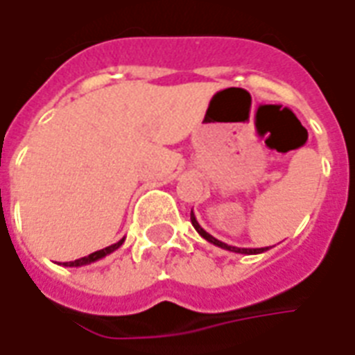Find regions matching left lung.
<instances>
[{"label":"left lung","instance_id":"1","mask_svg":"<svg viewBox=\"0 0 355 355\" xmlns=\"http://www.w3.org/2000/svg\"><path fill=\"white\" fill-rule=\"evenodd\" d=\"M190 220H192V226L196 228V232L200 234L201 238L207 239L209 243H213V245L220 247V249H226V251H232V253H241V254H259V253H264V251H268V247H261V249H245V247H234V245H228V243H224V241H220V239L213 238L209 232H205L203 228L200 226V223H198V218H196V215H193V211L190 213Z\"/></svg>","mask_w":355,"mask_h":355}]
</instances>
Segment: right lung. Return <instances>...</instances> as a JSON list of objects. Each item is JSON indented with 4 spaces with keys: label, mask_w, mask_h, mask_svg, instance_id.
Listing matches in <instances>:
<instances>
[{
    "label": "right lung",
    "mask_w": 355,
    "mask_h": 355,
    "mask_svg": "<svg viewBox=\"0 0 355 355\" xmlns=\"http://www.w3.org/2000/svg\"><path fill=\"white\" fill-rule=\"evenodd\" d=\"M123 239H119L117 243H114V245L110 247H104V249H101V251H94V253H91L89 257H83V259H78V261H72V262H64L62 266H87V264H91V262H96L101 261V259H104V257H108L110 253H114L116 249H119V247L123 245Z\"/></svg>",
    "instance_id": "add662e5"
}]
</instances>
